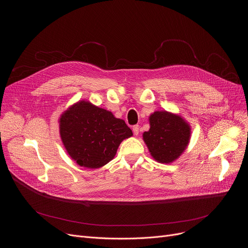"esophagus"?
Wrapping results in <instances>:
<instances>
[{
	"label": "esophagus",
	"mask_w": 248,
	"mask_h": 248,
	"mask_svg": "<svg viewBox=\"0 0 248 248\" xmlns=\"http://www.w3.org/2000/svg\"><path fill=\"white\" fill-rule=\"evenodd\" d=\"M132 131H133L134 135H138V133H139V125H133Z\"/></svg>",
	"instance_id": "34e87169"
}]
</instances>
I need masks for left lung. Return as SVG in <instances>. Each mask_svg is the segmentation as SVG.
Masks as SVG:
<instances>
[{"mask_svg":"<svg viewBox=\"0 0 248 248\" xmlns=\"http://www.w3.org/2000/svg\"><path fill=\"white\" fill-rule=\"evenodd\" d=\"M149 124L142 136L152 158L162 164L179 159L189 144L190 124L182 116L167 111L151 114Z\"/></svg>","mask_w":248,"mask_h":248,"instance_id":"8db88e82","label":"left lung"}]
</instances>
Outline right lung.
<instances>
[{
  "label": "right lung",
  "mask_w": 248,
  "mask_h": 248,
  "mask_svg": "<svg viewBox=\"0 0 248 248\" xmlns=\"http://www.w3.org/2000/svg\"><path fill=\"white\" fill-rule=\"evenodd\" d=\"M59 127L69 157L87 169L108 164L122 141L132 136L124 120L85 100L75 103L61 115Z\"/></svg>",
  "instance_id": "obj_1"
}]
</instances>
